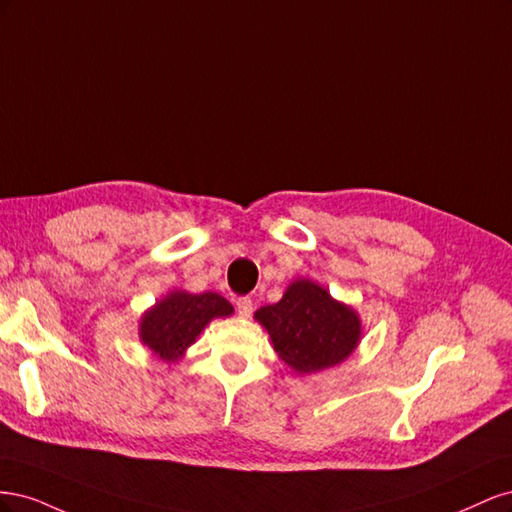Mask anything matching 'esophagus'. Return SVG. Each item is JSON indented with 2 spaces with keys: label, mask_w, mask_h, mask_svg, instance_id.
<instances>
[{
  "label": "esophagus",
  "mask_w": 512,
  "mask_h": 512,
  "mask_svg": "<svg viewBox=\"0 0 512 512\" xmlns=\"http://www.w3.org/2000/svg\"><path fill=\"white\" fill-rule=\"evenodd\" d=\"M237 309H239V316H243V318L252 316V312H254V301H252L250 297H239V299H237Z\"/></svg>",
  "instance_id": "1"
}]
</instances>
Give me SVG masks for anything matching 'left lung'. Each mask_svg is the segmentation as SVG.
<instances>
[{
    "mask_svg": "<svg viewBox=\"0 0 512 512\" xmlns=\"http://www.w3.org/2000/svg\"><path fill=\"white\" fill-rule=\"evenodd\" d=\"M256 320L269 331L282 361L299 374L342 363L361 337L354 309L309 280L294 282L280 303L260 307Z\"/></svg>",
    "mask_w": 512,
    "mask_h": 512,
    "instance_id": "obj_1",
    "label": "left lung"
}]
</instances>
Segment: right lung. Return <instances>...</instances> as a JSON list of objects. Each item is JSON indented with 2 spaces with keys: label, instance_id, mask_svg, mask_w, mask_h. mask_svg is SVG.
<instances>
[{
  "label": "right lung",
  "instance_id": "right-lung-1",
  "mask_svg": "<svg viewBox=\"0 0 512 512\" xmlns=\"http://www.w3.org/2000/svg\"><path fill=\"white\" fill-rule=\"evenodd\" d=\"M232 305L218 292H170L141 322L143 342L164 361H177L211 318L230 316Z\"/></svg>",
  "mask_w": 512,
  "mask_h": 512
}]
</instances>
